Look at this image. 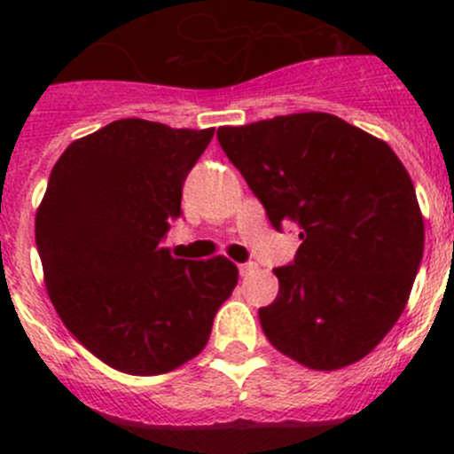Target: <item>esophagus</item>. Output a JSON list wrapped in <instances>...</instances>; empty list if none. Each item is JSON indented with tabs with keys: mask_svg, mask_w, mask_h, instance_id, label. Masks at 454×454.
Returning a JSON list of instances; mask_svg holds the SVG:
<instances>
[{
	"mask_svg": "<svg viewBox=\"0 0 454 454\" xmlns=\"http://www.w3.org/2000/svg\"><path fill=\"white\" fill-rule=\"evenodd\" d=\"M239 270H240V277H247L250 272L256 270V263H240Z\"/></svg>",
	"mask_w": 454,
	"mask_h": 454,
	"instance_id": "1",
	"label": "esophagus"
}]
</instances>
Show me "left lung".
Returning <instances> with one entry per match:
<instances>
[{"label":"left lung","mask_w":454,"mask_h":454,"mask_svg":"<svg viewBox=\"0 0 454 454\" xmlns=\"http://www.w3.org/2000/svg\"><path fill=\"white\" fill-rule=\"evenodd\" d=\"M220 147L275 230L300 227L263 334L314 371L359 362L398 323L423 259V215L395 152L330 114L220 127Z\"/></svg>","instance_id":"1"}]
</instances>
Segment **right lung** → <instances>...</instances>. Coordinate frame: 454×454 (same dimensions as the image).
<instances>
[{
    "label": "right lung",
    "mask_w": 454,
    "mask_h": 454,
    "mask_svg": "<svg viewBox=\"0 0 454 454\" xmlns=\"http://www.w3.org/2000/svg\"><path fill=\"white\" fill-rule=\"evenodd\" d=\"M214 129L115 120L56 161L35 214L50 300L106 366L161 375L207 346L239 268L175 259L161 246L182 215V186Z\"/></svg>",
    "instance_id": "obj_1"
}]
</instances>
